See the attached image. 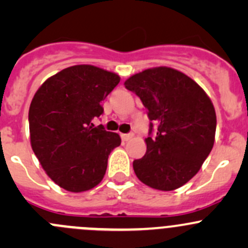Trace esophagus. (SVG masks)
Listing matches in <instances>:
<instances>
[{
  "label": "esophagus",
  "instance_id": "obj_1",
  "mask_svg": "<svg viewBox=\"0 0 248 248\" xmlns=\"http://www.w3.org/2000/svg\"><path fill=\"white\" fill-rule=\"evenodd\" d=\"M133 138V133H128V134H121V139L124 140V141H128V140H131Z\"/></svg>",
  "mask_w": 248,
  "mask_h": 248
}]
</instances>
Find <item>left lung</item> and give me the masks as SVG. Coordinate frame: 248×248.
I'll list each match as a JSON object with an SVG mask.
<instances>
[{"label":"left lung","mask_w":248,"mask_h":248,"mask_svg":"<svg viewBox=\"0 0 248 248\" xmlns=\"http://www.w3.org/2000/svg\"><path fill=\"white\" fill-rule=\"evenodd\" d=\"M124 86L141 99L151 121L146 154L133 162L137 177L159 191L184 186L214 146L216 111L211 99L193 79L169 67L145 69L128 78Z\"/></svg>","instance_id":"1"}]
</instances>
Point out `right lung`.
Returning a JSON list of instances; mask_svg holds the SVG:
<instances>
[{
	"label": "right lung",
	"instance_id": "add662e5",
	"mask_svg": "<svg viewBox=\"0 0 248 248\" xmlns=\"http://www.w3.org/2000/svg\"><path fill=\"white\" fill-rule=\"evenodd\" d=\"M120 77L91 64H78L50 77L29 110L30 139L47 176L66 191H89L103 180L110 152L121 144L92 120Z\"/></svg>",
	"mask_w": 248,
	"mask_h": 248
}]
</instances>
